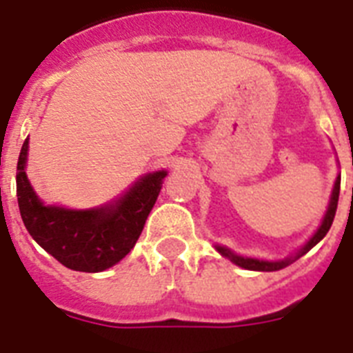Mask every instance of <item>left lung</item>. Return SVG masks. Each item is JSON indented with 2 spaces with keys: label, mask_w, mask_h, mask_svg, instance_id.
<instances>
[{
  "label": "left lung",
  "mask_w": 353,
  "mask_h": 353,
  "mask_svg": "<svg viewBox=\"0 0 353 353\" xmlns=\"http://www.w3.org/2000/svg\"><path fill=\"white\" fill-rule=\"evenodd\" d=\"M339 190H341V176L337 177V181H335L334 192H332V199H330L328 212H326V216H324L323 223H321V227H319V231L313 234L312 240L307 241L306 245L302 247V251L299 252V256L306 254V252L310 251L312 247L317 245L319 241L323 240L324 236H326V232L330 231V227H332V223H334L335 212H337V203H339ZM216 249H218V251H220L223 256L231 258V262H234L236 265H240V268H243V269H251V271H279V269L285 268V265L291 262V260H285V262H262V260H254V258H243V256H238V254H232V252L229 251V249H225V247L218 245Z\"/></svg>",
  "instance_id": "8db88e82"
}]
</instances>
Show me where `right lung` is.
<instances>
[{
  "label": "right lung",
  "mask_w": 353,
  "mask_h": 353,
  "mask_svg": "<svg viewBox=\"0 0 353 353\" xmlns=\"http://www.w3.org/2000/svg\"><path fill=\"white\" fill-rule=\"evenodd\" d=\"M27 150L29 139H25L16 166V196L29 234L73 271L99 273L121 262L143 232L166 172L144 176L110 207L93 210L46 207L25 176Z\"/></svg>",
  "instance_id": "1"
}]
</instances>
